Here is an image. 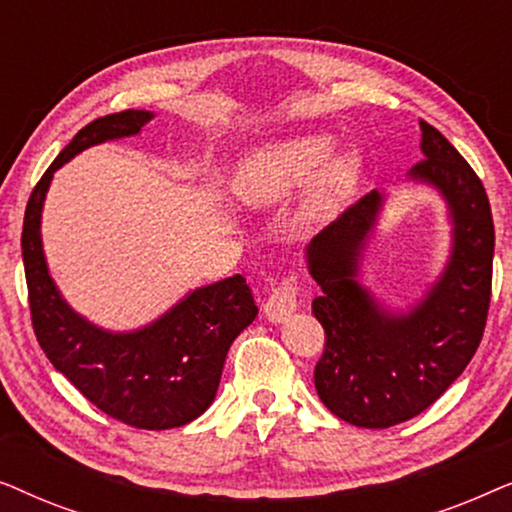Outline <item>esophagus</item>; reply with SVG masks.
<instances>
[{
	"label": "esophagus",
	"mask_w": 512,
	"mask_h": 512,
	"mask_svg": "<svg viewBox=\"0 0 512 512\" xmlns=\"http://www.w3.org/2000/svg\"><path fill=\"white\" fill-rule=\"evenodd\" d=\"M298 296H300V286H298V277L289 275L279 282L275 289H272L268 303H265V317L270 321H286L296 312L298 307Z\"/></svg>",
	"instance_id": "34e87169"
}]
</instances>
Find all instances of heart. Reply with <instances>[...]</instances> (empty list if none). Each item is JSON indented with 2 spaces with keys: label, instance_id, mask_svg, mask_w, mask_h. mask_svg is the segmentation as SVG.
I'll use <instances>...</instances> for the list:
<instances>
[{
  "label": "heart",
  "instance_id": "heart-1",
  "mask_svg": "<svg viewBox=\"0 0 512 512\" xmlns=\"http://www.w3.org/2000/svg\"><path fill=\"white\" fill-rule=\"evenodd\" d=\"M331 149V137L307 135L258 153L242 174L244 198L251 202H272L284 198V195L296 191L298 186H303L317 172V167L328 157ZM359 174V153L352 149L333 153L327 163L321 166L317 179L312 184V212H333L347 198L349 191H352Z\"/></svg>",
  "mask_w": 512,
  "mask_h": 512
}]
</instances>
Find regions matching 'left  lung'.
Returning <instances> with one entry per match:
<instances>
[{"mask_svg":"<svg viewBox=\"0 0 512 512\" xmlns=\"http://www.w3.org/2000/svg\"><path fill=\"white\" fill-rule=\"evenodd\" d=\"M424 160L410 177L443 193L454 223L450 263L422 303L389 314L356 282L359 256L382 195L370 191L307 247L321 286L312 312L324 326L314 387L335 417L363 429H389L436 403L478 349L492 298L494 221L485 186L464 156L426 121Z\"/></svg>","mask_w":512,"mask_h":512,"instance_id":"8db88e82","label":"left lung"}]
</instances>
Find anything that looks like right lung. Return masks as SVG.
Instances as JSON below:
<instances>
[{
  "label": "right lung",
  "mask_w": 512,
  "mask_h": 512,
  "mask_svg": "<svg viewBox=\"0 0 512 512\" xmlns=\"http://www.w3.org/2000/svg\"><path fill=\"white\" fill-rule=\"evenodd\" d=\"M151 116L118 111L76 132L27 200L20 247L32 328L48 361L104 415L135 429L163 431L193 422L212 405L230 345L258 314L247 279L235 275L195 289L142 331L109 333L60 298L39 233L53 172L88 146L137 135Z\"/></svg>",
  "instance_id": "right-lung-1"
}]
</instances>
